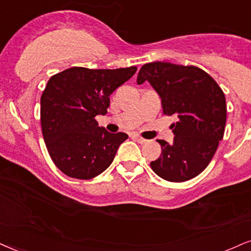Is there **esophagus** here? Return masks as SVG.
I'll list each match as a JSON object with an SVG mask.
<instances>
[{
	"instance_id": "esophagus-1",
	"label": "esophagus",
	"mask_w": 251,
	"mask_h": 251,
	"mask_svg": "<svg viewBox=\"0 0 251 251\" xmlns=\"http://www.w3.org/2000/svg\"><path fill=\"white\" fill-rule=\"evenodd\" d=\"M133 138H134L135 140L139 142V144H146V142H147V140H146V139H144L140 135H133Z\"/></svg>"
}]
</instances>
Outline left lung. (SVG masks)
<instances>
[{
	"mask_svg": "<svg viewBox=\"0 0 251 251\" xmlns=\"http://www.w3.org/2000/svg\"><path fill=\"white\" fill-rule=\"evenodd\" d=\"M145 81L160 95L164 115L177 116V122L170 125L174 142L157 140L162 153L151 161V169L168 182L198 176L224 138L227 106L223 89L196 66L161 61L142 66L136 82Z\"/></svg>",
	"mask_w": 251,
	"mask_h": 251,
	"instance_id": "8db88e82",
	"label": "left lung"
}]
</instances>
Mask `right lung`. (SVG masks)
<instances>
[{
    "label": "right lung",
    "instance_id": "obj_1",
    "mask_svg": "<svg viewBox=\"0 0 251 251\" xmlns=\"http://www.w3.org/2000/svg\"><path fill=\"white\" fill-rule=\"evenodd\" d=\"M136 67H72L53 75L40 98V123L47 151L65 175L91 179L112 163L128 138L109 133L95 117L105 115L110 95L135 74Z\"/></svg>",
    "mask_w": 251,
    "mask_h": 251
}]
</instances>
